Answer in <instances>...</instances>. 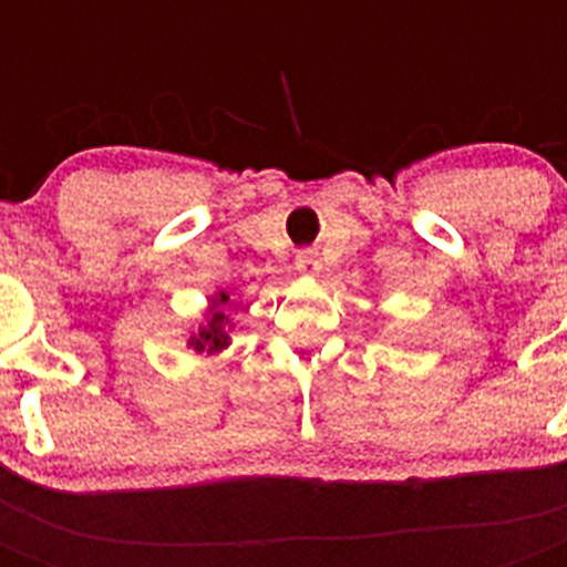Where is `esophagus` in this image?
<instances>
[{"label":"esophagus","instance_id":"1","mask_svg":"<svg viewBox=\"0 0 567 567\" xmlns=\"http://www.w3.org/2000/svg\"><path fill=\"white\" fill-rule=\"evenodd\" d=\"M297 270H300V274H306V276L320 274L318 249H300V252H297Z\"/></svg>","mask_w":567,"mask_h":567}]
</instances>
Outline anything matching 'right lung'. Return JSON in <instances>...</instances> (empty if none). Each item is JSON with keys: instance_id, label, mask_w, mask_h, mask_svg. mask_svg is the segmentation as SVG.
Returning <instances> with one entry per match:
<instances>
[{"instance_id": "right-lung-1", "label": "right lung", "mask_w": 567, "mask_h": 567, "mask_svg": "<svg viewBox=\"0 0 567 567\" xmlns=\"http://www.w3.org/2000/svg\"><path fill=\"white\" fill-rule=\"evenodd\" d=\"M220 302H229V293H220ZM226 341H229V336L223 332V311H214L212 318H208V327H203L194 338H190V344H194V350H199V353H203V350H208V353L223 350Z\"/></svg>"}]
</instances>
